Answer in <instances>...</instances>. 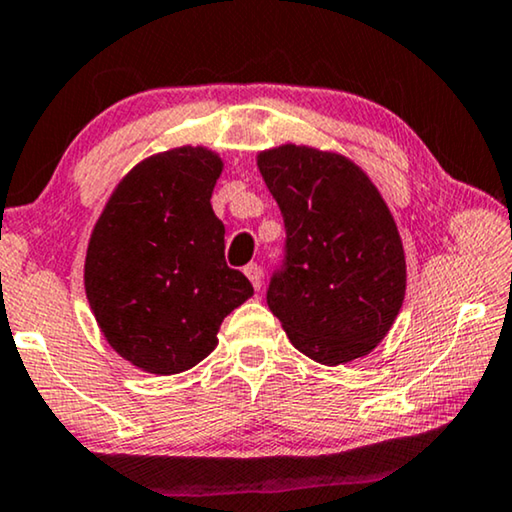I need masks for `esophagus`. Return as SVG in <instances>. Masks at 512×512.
Here are the masks:
<instances>
[{"label": "esophagus", "mask_w": 512, "mask_h": 512, "mask_svg": "<svg viewBox=\"0 0 512 512\" xmlns=\"http://www.w3.org/2000/svg\"><path fill=\"white\" fill-rule=\"evenodd\" d=\"M243 273L250 278V283H253L255 290L259 292V287H262V269H259L257 264H248L246 269H243Z\"/></svg>", "instance_id": "esophagus-1"}]
</instances>
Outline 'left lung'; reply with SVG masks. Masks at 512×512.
Masks as SVG:
<instances>
[{"mask_svg":"<svg viewBox=\"0 0 512 512\" xmlns=\"http://www.w3.org/2000/svg\"><path fill=\"white\" fill-rule=\"evenodd\" d=\"M257 167L285 222V257L266 290L271 313L315 362L369 355L406 294L390 208L343 155L287 143L259 153Z\"/></svg>","mask_w":512,"mask_h":512,"instance_id":"left-lung-1","label":"left lung"}]
</instances>
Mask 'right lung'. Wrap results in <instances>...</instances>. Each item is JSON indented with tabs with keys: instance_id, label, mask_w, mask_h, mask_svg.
I'll use <instances>...</instances> for the list:
<instances>
[{
	"instance_id": "add662e5",
	"label": "right lung",
	"mask_w": 512,
	"mask_h": 512,
	"mask_svg": "<svg viewBox=\"0 0 512 512\" xmlns=\"http://www.w3.org/2000/svg\"><path fill=\"white\" fill-rule=\"evenodd\" d=\"M222 160L206 148L153 155L115 187L90 236L85 294L111 348L171 376L199 364L253 285L225 262L211 194Z\"/></svg>"
}]
</instances>
